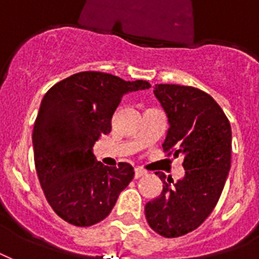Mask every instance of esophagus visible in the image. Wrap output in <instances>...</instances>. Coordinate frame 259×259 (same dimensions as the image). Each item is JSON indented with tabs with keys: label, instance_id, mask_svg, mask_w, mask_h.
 Returning a JSON list of instances; mask_svg holds the SVG:
<instances>
[{
	"label": "esophagus",
	"instance_id": "esophagus-1",
	"mask_svg": "<svg viewBox=\"0 0 259 259\" xmlns=\"http://www.w3.org/2000/svg\"><path fill=\"white\" fill-rule=\"evenodd\" d=\"M145 175L146 170L141 169V168H136V169H134V177H136V179H140V177L145 176Z\"/></svg>",
	"mask_w": 259,
	"mask_h": 259
}]
</instances>
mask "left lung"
Here are the masks:
<instances>
[{
  "label": "left lung",
  "instance_id": "obj_1",
  "mask_svg": "<svg viewBox=\"0 0 259 259\" xmlns=\"http://www.w3.org/2000/svg\"><path fill=\"white\" fill-rule=\"evenodd\" d=\"M154 95L166 113L169 129L162 149L184 157L185 175L156 173L162 181L160 196L146 203L150 229L177 238L197 229L215 208L231 166V126L213 98L180 84H156Z\"/></svg>",
  "mask_w": 259,
  "mask_h": 259
}]
</instances>
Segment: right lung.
<instances>
[{
  "label": "right lung",
  "instance_id": "1",
  "mask_svg": "<svg viewBox=\"0 0 259 259\" xmlns=\"http://www.w3.org/2000/svg\"><path fill=\"white\" fill-rule=\"evenodd\" d=\"M149 87L146 80L126 82L84 71L47 91L32 134L34 165L47 200L62 219L78 227L99 223L133 180V166H105L97 161L93 146L111 132L122 97Z\"/></svg>",
  "mask_w": 259,
  "mask_h": 259
}]
</instances>
